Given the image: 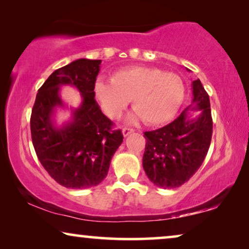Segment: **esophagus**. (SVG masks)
<instances>
[{"label": "esophagus", "instance_id": "34e87169", "mask_svg": "<svg viewBox=\"0 0 249 249\" xmlns=\"http://www.w3.org/2000/svg\"><path fill=\"white\" fill-rule=\"evenodd\" d=\"M131 132H134V129L131 128H124L122 129V135H124V137H127L131 134Z\"/></svg>", "mask_w": 249, "mask_h": 249}]
</instances>
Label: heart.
<instances>
[{
	"mask_svg": "<svg viewBox=\"0 0 249 249\" xmlns=\"http://www.w3.org/2000/svg\"><path fill=\"white\" fill-rule=\"evenodd\" d=\"M94 93L107 117H120L132 98L137 117L148 124H162L181 107L185 85L178 74L158 68L129 67L117 71L112 80L98 79Z\"/></svg>",
	"mask_w": 249,
	"mask_h": 249,
	"instance_id": "b5f03b06",
	"label": "heart"
}]
</instances>
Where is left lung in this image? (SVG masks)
<instances>
[{
	"label": "left lung",
	"mask_w": 249,
	"mask_h": 249,
	"mask_svg": "<svg viewBox=\"0 0 249 249\" xmlns=\"http://www.w3.org/2000/svg\"><path fill=\"white\" fill-rule=\"evenodd\" d=\"M193 104L164 127L146 131L142 168L155 186L180 187L192 178L205 159L212 139L210 97L199 79L193 81ZM199 110L197 117L188 111Z\"/></svg>",
	"instance_id": "8db88e82"
}]
</instances>
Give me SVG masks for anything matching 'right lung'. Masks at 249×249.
Wrapping results in <instances>:
<instances>
[{
	"instance_id": "right-lung-1",
	"label": "right lung",
	"mask_w": 249,
	"mask_h": 249,
	"mask_svg": "<svg viewBox=\"0 0 249 249\" xmlns=\"http://www.w3.org/2000/svg\"><path fill=\"white\" fill-rule=\"evenodd\" d=\"M101 60L78 59L54 71L38 89L30 117L33 145L44 169L61 186L84 189L97 186L107 176L112 156L124 141L121 130L102 113L95 101V81ZM72 86L82 103L71 109L62 126L55 113L64 107L59 89Z\"/></svg>"
}]
</instances>
